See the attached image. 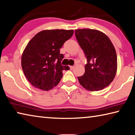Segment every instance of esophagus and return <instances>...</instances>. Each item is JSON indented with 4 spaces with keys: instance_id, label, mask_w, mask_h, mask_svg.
I'll list each match as a JSON object with an SVG mask.
<instances>
[{
    "instance_id": "obj_1",
    "label": "esophagus",
    "mask_w": 135,
    "mask_h": 135,
    "mask_svg": "<svg viewBox=\"0 0 135 135\" xmlns=\"http://www.w3.org/2000/svg\"><path fill=\"white\" fill-rule=\"evenodd\" d=\"M74 66H70V69L71 70H73L74 68Z\"/></svg>"
}]
</instances>
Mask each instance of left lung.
<instances>
[{"label":"left lung","instance_id":"8db88e82","mask_svg":"<svg viewBox=\"0 0 135 135\" xmlns=\"http://www.w3.org/2000/svg\"><path fill=\"white\" fill-rule=\"evenodd\" d=\"M75 35L88 61L83 76L78 77L80 84L89 91L103 89L113 81L117 73L113 44L105 34L97 30H76Z\"/></svg>","mask_w":135,"mask_h":135}]
</instances>
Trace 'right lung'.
<instances>
[{"mask_svg":"<svg viewBox=\"0 0 135 135\" xmlns=\"http://www.w3.org/2000/svg\"><path fill=\"white\" fill-rule=\"evenodd\" d=\"M73 33V30H45L30 40L22 54L21 66L32 85L49 90L59 83L62 71L70 69L61 65L64 55L60 49Z\"/></svg>","mask_w":135,"mask_h":135,"instance_id":"add662e5","label":"right lung"}]
</instances>
